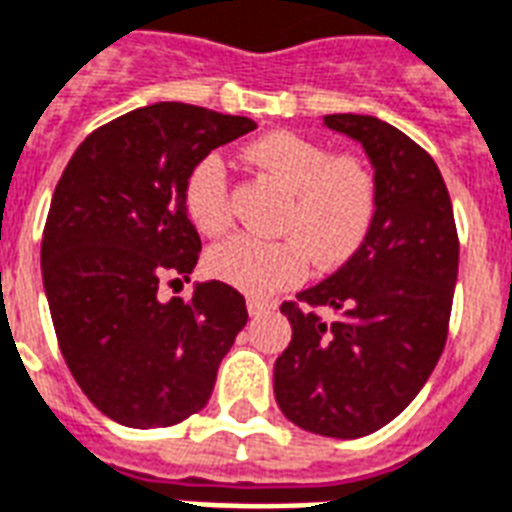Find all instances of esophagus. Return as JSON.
<instances>
[{
  "mask_svg": "<svg viewBox=\"0 0 512 512\" xmlns=\"http://www.w3.org/2000/svg\"><path fill=\"white\" fill-rule=\"evenodd\" d=\"M270 307H272V302H267V299H256V297L248 299V313H251V315L267 313Z\"/></svg>",
  "mask_w": 512,
  "mask_h": 512,
  "instance_id": "obj_1",
  "label": "esophagus"
}]
</instances>
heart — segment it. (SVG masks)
Segmentation results:
<instances>
[{"instance_id": "b5f03b06", "label": "heart", "mask_w": 512, "mask_h": 512, "mask_svg": "<svg viewBox=\"0 0 512 512\" xmlns=\"http://www.w3.org/2000/svg\"><path fill=\"white\" fill-rule=\"evenodd\" d=\"M242 159L286 194L278 234L283 240L232 237L215 245L207 270L251 297H270L315 270H337L359 251L378 215V180L359 156H332L321 142L294 132L261 134L242 148ZM183 210L207 237L232 224L229 188L218 156H202L183 180Z\"/></svg>"}]
</instances>
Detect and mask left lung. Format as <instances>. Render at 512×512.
<instances>
[{"mask_svg": "<svg viewBox=\"0 0 512 512\" xmlns=\"http://www.w3.org/2000/svg\"><path fill=\"white\" fill-rule=\"evenodd\" d=\"M324 126L364 148L378 215L340 270L280 307L291 343L275 361V399L307 432L353 440L394 421L432 375L448 337L459 237L443 175L421 145L375 115H324ZM313 306L338 318L324 322Z\"/></svg>", "mask_w": 512, "mask_h": 512, "instance_id": "1", "label": "left lung"}]
</instances>
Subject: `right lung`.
<instances>
[{"mask_svg": "<svg viewBox=\"0 0 512 512\" xmlns=\"http://www.w3.org/2000/svg\"><path fill=\"white\" fill-rule=\"evenodd\" d=\"M253 129L245 115L183 102L140 107L88 134L53 191L42 232L53 329L72 378L118 424L199 413L248 321L221 280L167 302L159 280H188L202 251L180 199L188 169Z\"/></svg>", "mask_w": 512, "mask_h": 512, "instance_id": "add662e5", "label": "right lung"}]
</instances>
